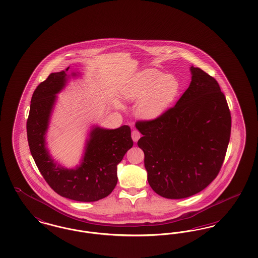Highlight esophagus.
Instances as JSON below:
<instances>
[{"mask_svg": "<svg viewBox=\"0 0 258 258\" xmlns=\"http://www.w3.org/2000/svg\"><path fill=\"white\" fill-rule=\"evenodd\" d=\"M140 133L138 132V131H133V133H132V138H133V140L136 142V141H138V139L140 138Z\"/></svg>", "mask_w": 258, "mask_h": 258, "instance_id": "34e87169", "label": "esophagus"}]
</instances>
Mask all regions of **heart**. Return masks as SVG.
I'll use <instances>...</instances> for the list:
<instances>
[{
  "label": "heart",
  "instance_id": "heart-1",
  "mask_svg": "<svg viewBox=\"0 0 258 258\" xmlns=\"http://www.w3.org/2000/svg\"><path fill=\"white\" fill-rule=\"evenodd\" d=\"M180 82L171 74L147 69L135 74L123 90L124 97L132 100L142 97L137 105L139 117L147 120L160 116L178 97Z\"/></svg>",
  "mask_w": 258,
  "mask_h": 258
}]
</instances>
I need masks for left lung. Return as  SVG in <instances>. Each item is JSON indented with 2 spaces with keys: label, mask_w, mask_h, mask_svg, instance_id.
<instances>
[{
  "label": "left lung",
  "mask_w": 258,
  "mask_h": 258,
  "mask_svg": "<svg viewBox=\"0 0 258 258\" xmlns=\"http://www.w3.org/2000/svg\"><path fill=\"white\" fill-rule=\"evenodd\" d=\"M191 82L175 106L150 121H138L143 135L148 182L170 199L197 195L221 170L231 133V115L217 80L190 68Z\"/></svg>",
  "instance_id": "1"
}]
</instances>
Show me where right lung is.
I'll use <instances>...</instances> for the list:
<instances>
[{"mask_svg": "<svg viewBox=\"0 0 258 258\" xmlns=\"http://www.w3.org/2000/svg\"><path fill=\"white\" fill-rule=\"evenodd\" d=\"M69 69L50 74L35 90L27 120L28 143L38 170L55 192L75 201L94 202L108 197L115 188L117 165L134 141L128 125L116 130L95 126L79 166L68 169L54 161L45 146V135L56 94L66 86Z\"/></svg>", "mask_w": 258, "mask_h": 258, "instance_id": "obj_1", "label": "right lung"}]
</instances>
